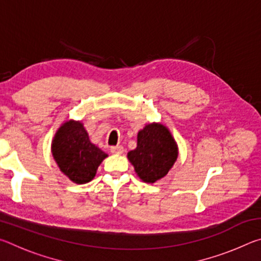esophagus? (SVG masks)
<instances>
[{
	"label": "esophagus",
	"instance_id": "1",
	"mask_svg": "<svg viewBox=\"0 0 261 261\" xmlns=\"http://www.w3.org/2000/svg\"><path fill=\"white\" fill-rule=\"evenodd\" d=\"M123 151H124V149H123L122 146H112V147H110V152L114 153V154H122Z\"/></svg>",
	"mask_w": 261,
	"mask_h": 261
}]
</instances>
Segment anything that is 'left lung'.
Here are the masks:
<instances>
[{
	"instance_id": "obj_1",
	"label": "left lung",
	"mask_w": 261,
	"mask_h": 261,
	"mask_svg": "<svg viewBox=\"0 0 261 261\" xmlns=\"http://www.w3.org/2000/svg\"><path fill=\"white\" fill-rule=\"evenodd\" d=\"M177 156V144L161 123L145 125L137 136V147L127 153L137 175L146 183H154L165 177Z\"/></svg>"
}]
</instances>
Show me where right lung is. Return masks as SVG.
Listing matches in <instances>:
<instances>
[{"instance_id": "1", "label": "right lung", "mask_w": 261, "mask_h": 261, "mask_svg": "<svg viewBox=\"0 0 261 261\" xmlns=\"http://www.w3.org/2000/svg\"><path fill=\"white\" fill-rule=\"evenodd\" d=\"M51 153L62 173L76 184L94 178L98 167L108 155L91 143L79 121H67L60 126L51 143Z\"/></svg>"}]
</instances>
